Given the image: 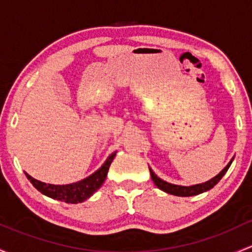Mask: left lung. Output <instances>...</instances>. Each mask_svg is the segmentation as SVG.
<instances>
[{
    "label": "left lung",
    "instance_id": "left-lung-1",
    "mask_svg": "<svg viewBox=\"0 0 252 252\" xmlns=\"http://www.w3.org/2000/svg\"><path fill=\"white\" fill-rule=\"evenodd\" d=\"M233 161V158L229 161L228 164L226 165V168L221 171L220 174H217L215 177H213L211 180L209 181L204 182V184H199V185H193V186H179V185H173V184H169V182L164 181V180L159 179L155 173L152 171V169L150 168V173H151V177H152L153 182H155L156 186L158 189L164 190V192L169 193V194H173V195H179V197H190V195H197L200 194V193L206 192V190L211 189L214 186L222 179L224 174L227 173L228 168L231 166Z\"/></svg>",
    "mask_w": 252,
    "mask_h": 252
}]
</instances>
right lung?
I'll use <instances>...</instances> for the list:
<instances>
[{
	"label": "right lung",
	"instance_id": "1",
	"mask_svg": "<svg viewBox=\"0 0 252 252\" xmlns=\"http://www.w3.org/2000/svg\"><path fill=\"white\" fill-rule=\"evenodd\" d=\"M115 157L116 152H113L106 159L105 163L102 164L101 168L97 169L94 174L81 180V181L70 185H50L46 184V182L38 181V180L33 179L32 176H30V175L26 173L25 175L29 181L33 185V187L37 190H39L42 194L68 204H77L88 199L89 197H92L101 187V185L104 184L106 180V176H107L108 168H110L111 163H112Z\"/></svg>",
	"mask_w": 252,
	"mask_h": 252
}]
</instances>
